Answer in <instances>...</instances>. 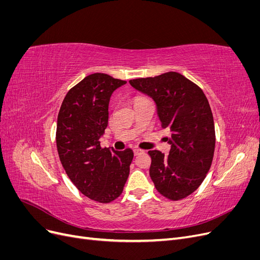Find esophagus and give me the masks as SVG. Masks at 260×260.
I'll use <instances>...</instances> for the list:
<instances>
[{"instance_id":"esophagus-1","label":"esophagus","mask_w":260,"mask_h":260,"mask_svg":"<svg viewBox=\"0 0 260 260\" xmlns=\"http://www.w3.org/2000/svg\"><path fill=\"white\" fill-rule=\"evenodd\" d=\"M143 152V149H141V148H135V149H133V153H135V155H139V154H141V153H142Z\"/></svg>"}]
</instances>
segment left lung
<instances>
[{"label":"left lung","instance_id":"obj_1","mask_svg":"<svg viewBox=\"0 0 260 260\" xmlns=\"http://www.w3.org/2000/svg\"><path fill=\"white\" fill-rule=\"evenodd\" d=\"M136 90L152 98L164 129L171 137L169 155L148 151L149 176L156 190L172 201L192 194L205 179L215 152V124L203 90L179 73L129 81Z\"/></svg>","mask_w":260,"mask_h":260}]
</instances>
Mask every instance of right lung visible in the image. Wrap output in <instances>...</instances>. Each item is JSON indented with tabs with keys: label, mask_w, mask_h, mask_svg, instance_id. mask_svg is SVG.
<instances>
[{
	"label": "right lung",
	"mask_w": 260,
	"mask_h": 260,
	"mask_svg": "<svg viewBox=\"0 0 260 260\" xmlns=\"http://www.w3.org/2000/svg\"><path fill=\"white\" fill-rule=\"evenodd\" d=\"M127 83L106 74H92L70 89L62 101L56 145L67 176L86 198L109 203L122 193L133 158L131 148H102L113 92Z\"/></svg>",
	"instance_id": "obj_1"
}]
</instances>
